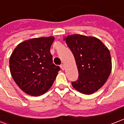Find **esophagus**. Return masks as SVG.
Masks as SVG:
<instances>
[{"label":"esophagus","mask_w":124,"mask_h":124,"mask_svg":"<svg viewBox=\"0 0 124 124\" xmlns=\"http://www.w3.org/2000/svg\"><path fill=\"white\" fill-rule=\"evenodd\" d=\"M60 67L61 68V69L62 70H65V65H64L63 64H61V65H60Z\"/></svg>","instance_id":"obj_1"}]
</instances>
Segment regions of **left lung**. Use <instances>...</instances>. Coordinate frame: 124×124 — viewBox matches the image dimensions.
<instances>
[{
  "instance_id": "8db88e82",
  "label": "left lung",
  "mask_w": 124,
  "mask_h": 124,
  "mask_svg": "<svg viewBox=\"0 0 124 124\" xmlns=\"http://www.w3.org/2000/svg\"><path fill=\"white\" fill-rule=\"evenodd\" d=\"M74 55L78 78L72 82L74 89L90 95L103 86L112 70L110 52L95 37L72 34L64 39Z\"/></svg>"
}]
</instances>
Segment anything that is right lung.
I'll use <instances>...</instances> for the list:
<instances>
[{
  "mask_svg": "<svg viewBox=\"0 0 124 124\" xmlns=\"http://www.w3.org/2000/svg\"><path fill=\"white\" fill-rule=\"evenodd\" d=\"M54 37L25 40L15 48L10 58V70L15 82L32 96L45 93L52 85L60 67L55 65L50 53Z\"/></svg>",
  "mask_w": 124,
  "mask_h": 124,
  "instance_id": "obj_1",
  "label": "right lung"
}]
</instances>
